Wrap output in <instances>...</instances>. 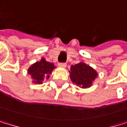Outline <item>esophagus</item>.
I'll use <instances>...</instances> for the list:
<instances>
[{"mask_svg":"<svg viewBox=\"0 0 127 127\" xmlns=\"http://www.w3.org/2000/svg\"><path fill=\"white\" fill-rule=\"evenodd\" d=\"M58 65H59L60 67H66V65H67V64L66 63H65V62H60L59 64H58Z\"/></svg>","mask_w":127,"mask_h":127,"instance_id":"34e87169","label":"esophagus"}]
</instances>
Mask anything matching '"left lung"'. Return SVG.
Wrapping results in <instances>:
<instances>
[{
	"label": "left lung",
	"instance_id": "1",
	"mask_svg": "<svg viewBox=\"0 0 127 127\" xmlns=\"http://www.w3.org/2000/svg\"><path fill=\"white\" fill-rule=\"evenodd\" d=\"M70 78L73 83L81 86L83 88L89 87L92 81L95 80L97 73L89 65L84 63H78L71 66Z\"/></svg>",
	"mask_w": 127,
	"mask_h": 127
}]
</instances>
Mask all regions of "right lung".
I'll return each mask as SVG.
<instances>
[{"mask_svg": "<svg viewBox=\"0 0 127 127\" xmlns=\"http://www.w3.org/2000/svg\"><path fill=\"white\" fill-rule=\"evenodd\" d=\"M55 69L53 63L48 62L45 59H43L33 64L28 70L29 74H30L33 79V83H42L44 78H49V74H51L52 70Z\"/></svg>", "mask_w": 127, "mask_h": 127, "instance_id": "obj_1", "label": "right lung"}]
</instances>
